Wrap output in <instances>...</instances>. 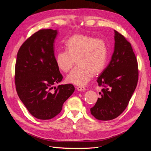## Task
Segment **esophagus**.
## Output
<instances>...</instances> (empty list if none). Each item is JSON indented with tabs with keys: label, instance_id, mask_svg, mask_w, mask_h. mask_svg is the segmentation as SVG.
Segmentation results:
<instances>
[{
	"label": "esophagus",
	"instance_id": "34e87169",
	"mask_svg": "<svg viewBox=\"0 0 151 151\" xmlns=\"http://www.w3.org/2000/svg\"><path fill=\"white\" fill-rule=\"evenodd\" d=\"M77 89L79 91H85L86 89V88H85L84 87H81V86H79V87H77Z\"/></svg>",
	"mask_w": 151,
	"mask_h": 151
}]
</instances>
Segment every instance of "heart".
Here are the masks:
<instances>
[{
    "mask_svg": "<svg viewBox=\"0 0 151 151\" xmlns=\"http://www.w3.org/2000/svg\"><path fill=\"white\" fill-rule=\"evenodd\" d=\"M65 48L67 51H59L55 56L59 69L66 72L76 62L78 63L67 76L68 83L84 86L90 81L93 74H99L106 65L108 47L104 39L77 34L66 41Z\"/></svg>",
    "mask_w": 151,
    "mask_h": 151,
    "instance_id": "1",
    "label": "heart"
}]
</instances>
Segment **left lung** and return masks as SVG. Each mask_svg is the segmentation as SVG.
<instances>
[{
	"instance_id": "1",
	"label": "left lung",
	"mask_w": 151,
	"mask_h": 151,
	"mask_svg": "<svg viewBox=\"0 0 151 151\" xmlns=\"http://www.w3.org/2000/svg\"><path fill=\"white\" fill-rule=\"evenodd\" d=\"M115 50L111 60L97 79L103 87L91 113L99 120L116 118L126 109L137 85L138 63L131 44L115 31Z\"/></svg>"
}]
</instances>
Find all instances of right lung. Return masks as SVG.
<instances>
[{
    "label": "right lung",
    "instance_id": "add662e5",
    "mask_svg": "<svg viewBox=\"0 0 151 151\" xmlns=\"http://www.w3.org/2000/svg\"><path fill=\"white\" fill-rule=\"evenodd\" d=\"M57 35V30L40 29L22 43L17 54V93L28 111L40 120H50L58 115L75 90L71 84L53 86L63 79L54 55Z\"/></svg>",
    "mask_w": 151,
    "mask_h": 151
}]
</instances>
